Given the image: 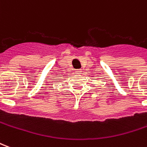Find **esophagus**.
<instances>
[{"instance_id": "esophagus-1", "label": "esophagus", "mask_w": 147, "mask_h": 147, "mask_svg": "<svg viewBox=\"0 0 147 147\" xmlns=\"http://www.w3.org/2000/svg\"><path fill=\"white\" fill-rule=\"evenodd\" d=\"M81 72H82V69H76V73L78 74V75L81 74Z\"/></svg>"}]
</instances>
